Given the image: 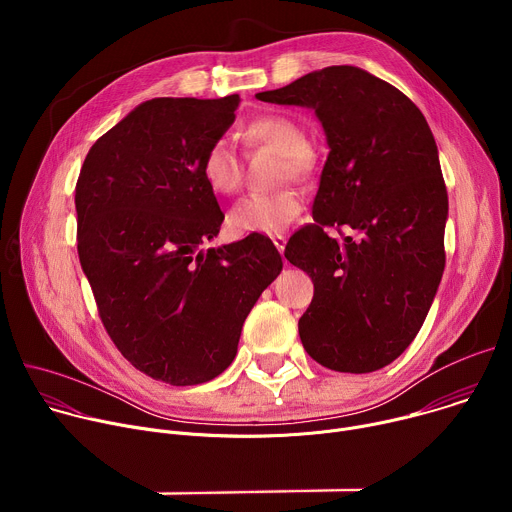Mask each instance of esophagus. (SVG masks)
<instances>
[{
    "instance_id": "34e87169",
    "label": "esophagus",
    "mask_w": 512,
    "mask_h": 512,
    "mask_svg": "<svg viewBox=\"0 0 512 512\" xmlns=\"http://www.w3.org/2000/svg\"><path fill=\"white\" fill-rule=\"evenodd\" d=\"M273 245H275V249H277L279 253H283V251H285V237H281V235L273 237Z\"/></svg>"
}]
</instances>
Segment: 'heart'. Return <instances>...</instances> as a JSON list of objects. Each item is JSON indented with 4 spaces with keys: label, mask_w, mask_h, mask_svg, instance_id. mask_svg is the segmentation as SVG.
<instances>
[{
    "label": "heart",
    "mask_w": 512,
    "mask_h": 512,
    "mask_svg": "<svg viewBox=\"0 0 512 512\" xmlns=\"http://www.w3.org/2000/svg\"><path fill=\"white\" fill-rule=\"evenodd\" d=\"M247 141L257 148H267L279 154V178H308L314 172V154L308 145L306 129L300 121L283 113H265L251 119L243 129ZM200 172L206 186L223 196L239 192L243 184V164L235 145L218 137L210 141ZM304 208L298 190H277L269 194H251L237 202L229 214V225L241 235H279L296 221Z\"/></svg>",
    "instance_id": "1"
}]
</instances>
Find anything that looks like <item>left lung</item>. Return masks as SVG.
<instances>
[{"label": "left lung", "mask_w": 512, "mask_h": 512, "mask_svg": "<svg viewBox=\"0 0 512 512\" xmlns=\"http://www.w3.org/2000/svg\"><path fill=\"white\" fill-rule=\"evenodd\" d=\"M255 97L314 109L330 148L314 223L285 247L314 281L302 344L330 371H379L417 336L446 267L448 192L433 133L409 97L356 66ZM342 226L357 237H327Z\"/></svg>", "instance_id": "1"}]
</instances>
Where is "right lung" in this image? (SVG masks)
<instances>
[{"label":"right lung","instance_id":"right-lung-1","mask_svg":"<svg viewBox=\"0 0 512 512\" xmlns=\"http://www.w3.org/2000/svg\"><path fill=\"white\" fill-rule=\"evenodd\" d=\"M239 103L145 101L93 143L77 180V249L101 322L137 371L176 387L229 367L247 314L283 267L257 233L200 249L225 218L200 160Z\"/></svg>","mask_w":512,"mask_h":512}]
</instances>
